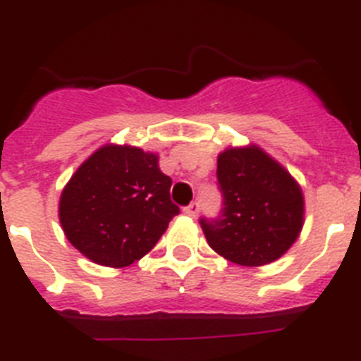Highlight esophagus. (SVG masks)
<instances>
[{
	"mask_svg": "<svg viewBox=\"0 0 361 361\" xmlns=\"http://www.w3.org/2000/svg\"><path fill=\"white\" fill-rule=\"evenodd\" d=\"M184 213H186L188 216H191V219H195L197 213H199V202H191L190 206L184 208Z\"/></svg>",
	"mask_w": 361,
	"mask_h": 361,
	"instance_id": "1",
	"label": "esophagus"
}]
</instances>
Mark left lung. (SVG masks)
Listing matches in <instances>:
<instances>
[{
  "label": "left lung",
  "mask_w": 361,
  "mask_h": 361,
  "mask_svg": "<svg viewBox=\"0 0 361 361\" xmlns=\"http://www.w3.org/2000/svg\"><path fill=\"white\" fill-rule=\"evenodd\" d=\"M222 215L200 219L209 247L238 266L257 267L288 253L304 226V193L293 175L257 145L226 148L216 159Z\"/></svg>",
  "instance_id": "obj_1"
}]
</instances>
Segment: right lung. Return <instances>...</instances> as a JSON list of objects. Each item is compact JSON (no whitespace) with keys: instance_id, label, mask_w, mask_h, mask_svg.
<instances>
[{"instance_id":"add662e5","label":"right lung","mask_w":361,"mask_h":361,"mask_svg":"<svg viewBox=\"0 0 361 361\" xmlns=\"http://www.w3.org/2000/svg\"><path fill=\"white\" fill-rule=\"evenodd\" d=\"M159 155L104 145L79 166L59 199L65 237L92 262L126 267L153 250L178 208Z\"/></svg>"}]
</instances>
